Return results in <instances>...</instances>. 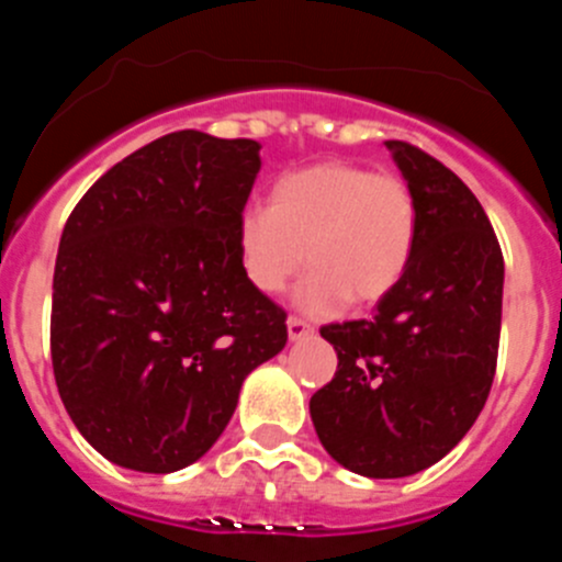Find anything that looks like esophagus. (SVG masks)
<instances>
[{"label":"esophagus","mask_w":562,"mask_h":562,"mask_svg":"<svg viewBox=\"0 0 562 562\" xmlns=\"http://www.w3.org/2000/svg\"><path fill=\"white\" fill-rule=\"evenodd\" d=\"M286 331H290V340H304V337L315 335V329H312L306 321H301V317H295V315L286 321Z\"/></svg>","instance_id":"obj_1"}]
</instances>
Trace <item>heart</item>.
I'll use <instances>...</instances> for the list:
<instances>
[{
  "label": "heart",
  "mask_w": 562,
  "mask_h": 562,
  "mask_svg": "<svg viewBox=\"0 0 562 562\" xmlns=\"http://www.w3.org/2000/svg\"><path fill=\"white\" fill-rule=\"evenodd\" d=\"M419 205L405 177L351 160H324L276 180L270 207L252 205L236 227L247 281L278 295L310 272L295 301L310 315H335L355 301L389 297L414 261Z\"/></svg>",
  "instance_id": "obj_1"
}]
</instances>
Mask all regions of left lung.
Segmentation results:
<instances>
[{
	"instance_id": "1",
	"label": "left lung",
	"mask_w": 562,
	"mask_h": 562,
	"mask_svg": "<svg viewBox=\"0 0 562 562\" xmlns=\"http://www.w3.org/2000/svg\"><path fill=\"white\" fill-rule=\"evenodd\" d=\"M416 193L419 236L371 321L329 324L337 371L310 414L326 453L369 479L414 475L464 439L493 389L504 256L475 193L436 157L385 140Z\"/></svg>"
}]
</instances>
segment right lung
I'll use <instances>...</instances> for the list:
<instances>
[{"label": "right lung", "instance_id": "obj_1", "mask_svg": "<svg viewBox=\"0 0 562 562\" xmlns=\"http://www.w3.org/2000/svg\"><path fill=\"white\" fill-rule=\"evenodd\" d=\"M256 140L186 128L128 154L81 196L58 245L49 355L83 439L114 464L173 473L205 456L241 382L286 342L247 281L236 227Z\"/></svg>", "mask_w": 562, "mask_h": 562}]
</instances>
